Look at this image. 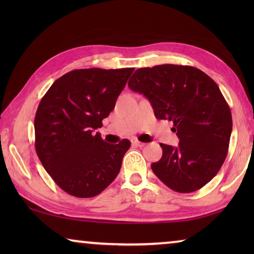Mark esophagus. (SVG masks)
<instances>
[{"mask_svg":"<svg viewBox=\"0 0 254 254\" xmlns=\"http://www.w3.org/2000/svg\"><path fill=\"white\" fill-rule=\"evenodd\" d=\"M132 144H133V145H136V147H144V145H145L144 142H141V141L136 140V139L132 140Z\"/></svg>","mask_w":254,"mask_h":254,"instance_id":"34e87169","label":"esophagus"}]
</instances>
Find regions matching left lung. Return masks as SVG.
Here are the masks:
<instances>
[{
	"label": "left lung",
	"instance_id": "1",
	"mask_svg": "<svg viewBox=\"0 0 254 254\" xmlns=\"http://www.w3.org/2000/svg\"><path fill=\"white\" fill-rule=\"evenodd\" d=\"M127 85L148 98L158 120L174 122L179 137L177 148L160 143L154 175L178 192L204 187L221 169L232 132L230 106L217 84L198 68L166 64L139 68Z\"/></svg>",
	"mask_w": 254,
	"mask_h": 254
}]
</instances>
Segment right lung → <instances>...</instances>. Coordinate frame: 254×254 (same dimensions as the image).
<instances>
[{"label": "right lung", "instance_id": "obj_1", "mask_svg": "<svg viewBox=\"0 0 254 254\" xmlns=\"http://www.w3.org/2000/svg\"><path fill=\"white\" fill-rule=\"evenodd\" d=\"M134 68H87L67 72L50 86L34 118V147L58 186L71 196L89 198L117 178L131 142L106 143L102 121Z\"/></svg>", "mask_w": 254, "mask_h": 254}]
</instances>
